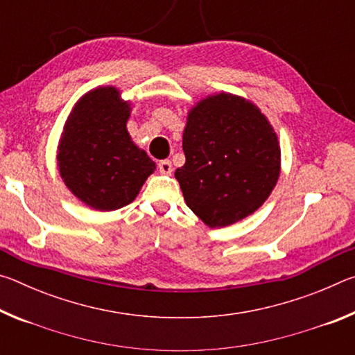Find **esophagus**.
Returning <instances> with one entry per match:
<instances>
[{
    "instance_id": "34e87169",
    "label": "esophagus",
    "mask_w": 355,
    "mask_h": 355,
    "mask_svg": "<svg viewBox=\"0 0 355 355\" xmlns=\"http://www.w3.org/2000/svg\"><path fill=\"white\" fill-rule=\"evenodd\" d=\"M158 169H159L161 173H163V175H171V173H172V163H171L169 159L159 161Z\"/></svg>"
}]
</instances>
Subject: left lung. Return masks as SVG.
Here are the masks:
<instances>
[{
  "mask_svg": "<svg viewBox=\"0 0 355 355\" xmlns=\"http://www.w3.org/2000/svg\"><path fill=\"white\" fill-rule=\"evenodd\" d=\"M184 166L175 171L186 205L208 227H225L260 208L277 183L280 147L271 123L232 94L202 100L183 131Z\"/></svg>",
  "mask_w": 355,
  "mask_h": 355,
  "instance_id": "8db88e82",
  "label": "left lung"
}]
</instances>
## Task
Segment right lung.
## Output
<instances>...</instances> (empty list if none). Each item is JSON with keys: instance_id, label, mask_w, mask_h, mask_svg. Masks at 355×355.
I'll return each mask as SVG.
<instances>
[{"instance_id": "1", "label": "right lung", "mask_w": 355, "mask_h": 355, "mask_svg": "<svg viewBox=\"0 0 355 355\" xmlns=\"http://www.w3.org/2000/svg\"><path fill=\"white\" fill-rule=\"evenodd\" d=\"M130 105L116 87H98L78 101L64 127L58 166L64 183L98 211L136 199L155 163L127 131Z\"/></svg>"}]
</instances>
